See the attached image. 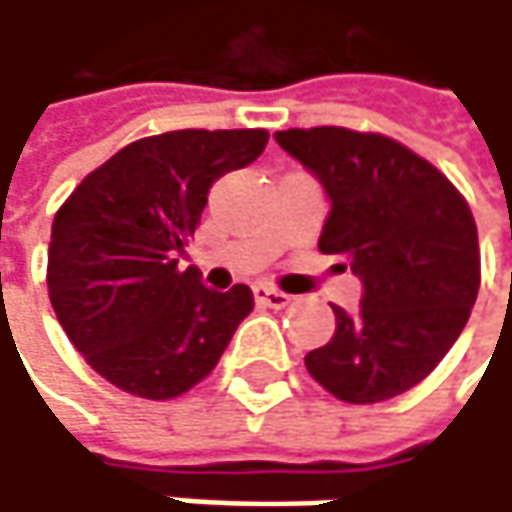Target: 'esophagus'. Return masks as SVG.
Returning <instances> with one entry per match:
<instances>
[{"label":"esophagus","instance_id":"1","mask_svg":"<svg viewBox=\"0 0 512 512\" xmlns=\"http://www.w3.org/2000/svg\"><path fill=\"white\" fill-rule=\"evenodd\" d=\"M255 302L263 308H284V305H290V296L269 284H255Z\"/></svg>","mask_w":512,"mask_h":512}]
</instances>
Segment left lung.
I'll use <instances>...</instances> for the list:
<instances>
[{
    "label": "left lung",
    "instance_id": "1",
    "mask_svg": "<svg viewBox=\"0 0 512 512\" xmlns=\"http://www.w3.org/2000/svg\"><path fill=\"white\" fill-rule=\"evenodd\" d=\"M329 198L323 255L361 281L358 311H335V335L305 356L308 373L347 403L391 400L454 347L480 287L474 216L427 159L344 127L275 133ZM347 269V263H341Z\"/></svg>",
    "mask_w": 512,
    "mask_h": 512
}]
</instances>
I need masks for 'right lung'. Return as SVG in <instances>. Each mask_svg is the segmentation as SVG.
Returning a JSON list of instances; mask_svg holds the SVG:
<instances>
[{
    "label": "right lung",
    "instance_id": "obj_1",
    "mask_svg": "<svg viewBox=\"0 0 512 512\" xmlns=\"http://www.w3.org/2000/svg\"><path fill=\"white\" fill-rule=\"evenodd\" d=\"M263 130H174L139 139L91 171L55 213L47 287L85 361L121 391L168 400L201 382L255 299L180 269L207 192L263 154Z\"/></svg>",
    "mask_w": 512,
    "mask_h": 512
}]
</instances>
